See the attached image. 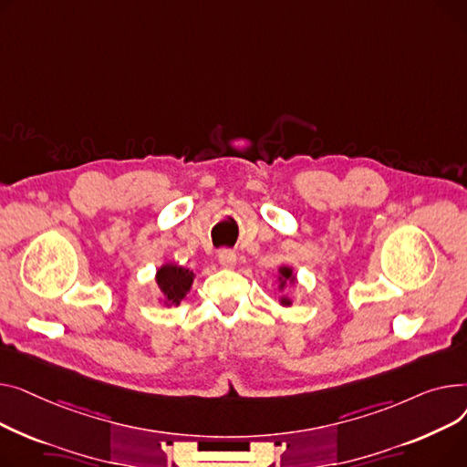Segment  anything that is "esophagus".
Masks as SVG:
<instances>
[{
	"instance_id": "1",
	"label": "esophagus",
	"mask_w": 467,
	"mask_h": 467,
	"mask_svg": "<svg viewBox=\"0 0 467 467\" xmlns=\"http://www.w3.org/2000/svg\"><path fill=\"white\" fill-rule=\"evenodd\" d=\"M218 262H221V265L226 267V269H234L235 264H237V256H235V253L224 249V251L218 253Z\"/></svg>"
}]
</instances>
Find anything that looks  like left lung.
<instances>
[{
    "label": "left lung",
    "instance_id": "1",
    "mask_svg": "<svg viewBox=\"0 0 467 467\" xmlns=\"http://www.w3.org/2000/svg\"><path fill=\"white\" fill-rule=\"evenodd\" d=\"M296 283H297V275H296L294 267H290V265H281V267L277 269V285H279V292H281L279 304H281L283 307H290V306H292V299H290V296H288V288L294 286Z\"/></svg>",
    "mask_w": 467,
    "mask_h": 467
}]
</instances>
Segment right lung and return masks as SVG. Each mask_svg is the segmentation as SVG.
Masks as SVG:
<instances>
[{"mask_svg":"<svg viewBox=\"0 0 467 467\" xmlns=\"http://www.w3.org/2000/svg\"><path fill=\"white\" fill-rule=\"evenodd\" d=\"M196 273L190 271L175 262H166L156 269V286H158V304L163 307H177L194 283Z\"/></svg>","mask_w":467,"mask_h":467,"instance_id":"right-lung-1","label":"right lung"}]
</instances>
